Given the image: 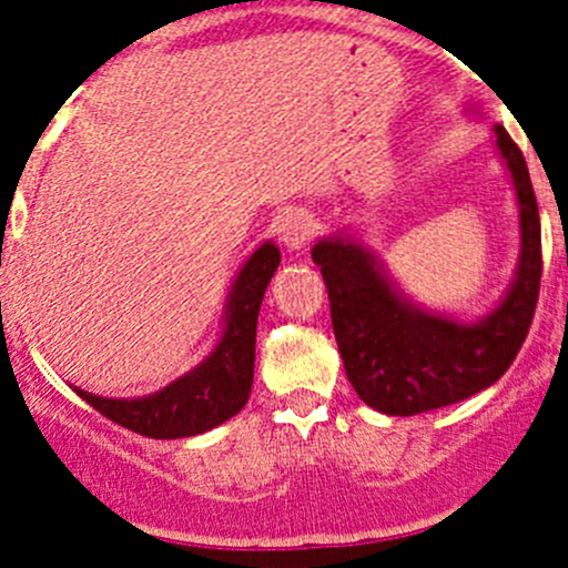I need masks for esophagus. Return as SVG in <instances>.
Returning <instances> with one entry per match:
<instances>
[{
	"label": "esophagus",
	"mask_w": 568,
	"mask_h": 568,
	"mask_svg": "<svg viewBox=\"0 0 568 568\" xmlns=\"http://www.w3.org/2000/svg\"><path fill=\"white\" fill-rule=\"evenodd\" d=\"M277 233H280V242H283L285 247L302 250L311 244L313 233H316V220H313V214H307V211L294 209L280 220Z\"/></svg>",
	"instance_id": "esophagus-1"
}]
</instances>
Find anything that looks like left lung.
<instances>
[{
    "instance_id": "obj_1",
    "label": "left lung",
    "mask_w": 568,
    "mask_h": 568,
    "mask_svg": "<svg viewBox=\"0 0 568 568\" xmlns=\"http://www.w3.org/2000/svg\"><path fill=\"white\" fill-rule=\"evenodd\" d=\"M495 134L517 186L523 261L489 318L464 326L417 311L395 294L359 244L329 239L313 247L348 382L385 415H420L486 390L511 368L528 337L541 288V222L523 151L503 125H495Z\"/></svg>"
}]
</instances>
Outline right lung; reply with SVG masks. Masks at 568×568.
<instances>
[{
  "label": "right lung",
  "mask_w": 568,
  "mask_h": 568,
  "mask_svg": "<svg viewBox=\"0 0 568 568\" xmlns=\"http://www.w3.org/2000/svg\"><path fill=\"white\" fill-rule=\"evenodd\" d=\"M277 263L280 250L274 244L266 242L255 250L233 285L227 326L220 346L192 374L181 376L156 395L134 400L99 398L84 390L77 393L112 423L153 439L194 437L231 420L250 398L257 311Z\"/></svg>",
  "instance_id": "right-lung-1"
}]
</instances>
